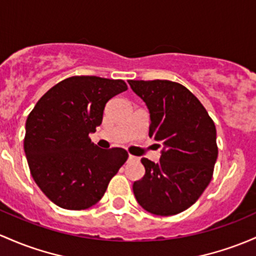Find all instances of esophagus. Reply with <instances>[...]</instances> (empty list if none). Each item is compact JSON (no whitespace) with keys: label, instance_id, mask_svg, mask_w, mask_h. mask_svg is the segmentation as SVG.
Returning a JSON list of instances; mask_svg holds the SVG:
<instances>
[{"label":"esophagus","instance_id":"34e87169","mask_svg":"<svg viewBox=\"0 0 256 256\" xmlns=\"http://www.w3.org/2000/svg\"><path fill=\"white\" fill-rule=\"evenodd\" d=\"M128 160H138V158H137V157H135V156H128Z\"/></svg>","mask_w":256,"mask_h":256}]
</instances>
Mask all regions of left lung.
<instances>
[{
    "label": "left lung",
    "mask_w": 256,
    "mask_h": 256,
    "mask_svg": "<svg viewBox=\"0 0 256 256\" xmlns=\"http://www.w3.org/2000/svg\"><path fill=\"white\" fill-rule=\"evenodd\" d=\"M150 112V137L163 144L158 163L142 158L146 173L134 182L137 202L158 216L189 208L205 192L218 148L216 126L198 98L166 80H128Z\"/></svg>",
    "instance_id": "1"
}]
</instances>
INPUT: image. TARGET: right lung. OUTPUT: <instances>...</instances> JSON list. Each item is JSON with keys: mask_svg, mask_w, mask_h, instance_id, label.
<instances>
[{"mask_svg": "<svg viewBox=\"0 0 256 256\" xmlns=\"http://www.w3.org/2000/svg\"><path fill=\"white\" fill-rule=\"evenodd\" d=\"M122 80L74 76L50 88L28 115L24 152L30 174L55 205L86 210L96 205L128 154L102 150L90 138L109 99L125 92Z\"/></svg>", "mask_w": 256, "mask_h": 256, "instance_id": "add662e5", "label": "right lung"}]
</instances>
